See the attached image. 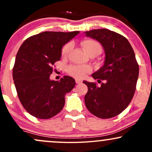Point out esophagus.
I'll return each instance as SVG.
<instances>
[{
	"label": "esophagus",
	"instance_id": "1",
	"mask_svg": "<svg viewBox=\"0 0 152 152\" xmlns=\"http://www.w3.org/2000/svg\"><path fill=\"white\" fill-rule=\"evenodd\" d=\"M82 82L81 80H79V79H76V83H81Z\"/></svg>",
	"mask_w": 152,
	"mask_h": 152
}]
</instances>
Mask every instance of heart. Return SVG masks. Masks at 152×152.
I'll use <instances>...</instances> for the list:
<instances>
[{
    "label": "heart",
    "instance_id": "obj_1",
    "mask_svg": "<svg viewBox=\"0 0 152 152\" xmlns=\"http://www.w3.org/2000/svg\"><path fill=\"white\" fill-rule=\"evenodd\" d=\"M81 46L88 55L93 52L100 53L102 50L100 43L94 40H84L81 42ZM71 48H72V44L71 43H68L64 45L61 49L62 57L66 58L69 55V52L71 51ZM66 71L73 77L77 78V79H81V78H84L86 74H90L91 72L92 68L90 66L87 65H70L67 67Z\"/></svg>",
    "mask_w": 152,
    "mask_h": 152
}]
</instances>
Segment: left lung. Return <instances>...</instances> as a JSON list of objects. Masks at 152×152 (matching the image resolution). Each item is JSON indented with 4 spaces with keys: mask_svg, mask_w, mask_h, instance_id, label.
Returning a JSON list of instances; mask_svg holds the SVG:
<instances>
[{
    "mask_svg": "<svg viewBox=\"0 0 152 152\" xmlns=\"http://www.w3.org/2000/svg\"><path fill=\"white\" fill-rule=\"evenodd\" d=\"M85 34L100 42L106 56L104 66L92 74L99 83H104L98 86L83 81L88 86L85 104L97 117H114L128 106L135 93L139 69L134 51L128 40L114 31L102 28Z\"/></svg>",
    "mask_w": 152,
    "mask_h": 152,
    "instance_id": "8db88e82",
    "label": "left lung"
}]
</instances>
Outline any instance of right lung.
Segmentation results:
<instances>
[{
    "mask_svg": "<svg viewBox=\"0 0 152 152\" xmlns=\"http://www.w3.org/2000/svg\"><path fill=\"white\" fill-rule=\"evenodd\" d=\"M79 31H46L28 38L17 53L13 78L22 106L31 115L48 119L58 114L65 104V95L76 81L65 76L51 81L53 66L61 57L64 45Z\"/></svg>",
    "mask_w": 152,
    "mask_h": 152,
    "instance_id": "add662e5",
    "label": "right lung"
}]
</instances>
